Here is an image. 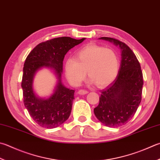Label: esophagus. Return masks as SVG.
Returning <instances> with one entry per match:
<instances>
[{"label":"esophagus","instance_id":"1","mask_svg":"<svg viewBox=\"0 0 160 160\" xmlns=\"http://www.w3.org/2000/svg\"><path fill=\"white\" fill-rule=\"evenodd\" d=\"M78 93H79V95H86L88 94V91H87V90H79V91H78Z\"/></svg>","mask_w":160,"mask_h":160}]
</instances>
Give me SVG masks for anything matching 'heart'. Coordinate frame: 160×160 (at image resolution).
<instances>
[{
    "label": "heart",
    "mask_w": 160,
    "mask_h": 160,
    "mask_svg": "<svg viewBox=\"0 0 160 160\" xmlns=\"http://www.w3.org/2000/svg\"><path fill=\"white\" fill-rule=\"evenodd\" d=\"M119 69L117 56L112 50L96 44H88L78 51L76 59L65 62L66 77L72 86H78L86 76L90 83L104 86L115 79Z\"/></svg>",
    "instance_id": "b5f03b06"
}]
</instances>
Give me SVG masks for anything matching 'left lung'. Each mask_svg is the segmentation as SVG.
Wrapping results in <instances>:
<instances>
[{
	"mask_svg": "<svg viewBox=\"0 0 160 160\" xmlns=\"http://www.w3.org/2000/svg\"><path fill=\"white\" fill-rule=\"evenodd\" d=\"M99 39L110 42L118 47L121 61L115 80L102 90L94 113L105 126L118 128L129 122L139 106L143 85V74L139 62L127 44L111 38Z\"/></svg>",
	"mask_w": 160,
	"mask_h": 160,
	"instance_id": "8db88e82",
	"label": "left lung"
}]
</instances>
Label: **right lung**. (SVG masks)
<instances>
[{
	"mask_svg": "<svg viewBox=\"0 0 160 160\" xmlns=\"http://www.w3.org/2000/svg\"><path fill=\"white\" fill-rule=\"evenodd\" d=\"M85 40L70 37L52 39L37 45L27 56L22 82L23 103L30 116L41 127L56 128L70 117L74 90L62 83L63 60L69 50ZM43 68L52 70L57 79L52 95L47 98L38 96L33 84L36 74Z\"/></svg>",
	"mask_w": 160,
	"mask_h": 160,
	"instance_id": "1",
	"label": "right lung"
}]
</instances>
